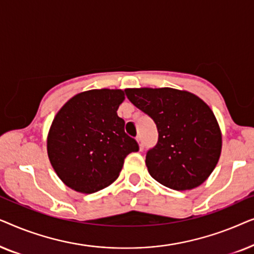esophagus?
<instances>
[{
	"label": "esophagus",
	"instance_id": "obj_1",
	"mask_svg": "<svg viewBox=\"0 0 254 254\" xmlns=\"http://www.w3.org/2000/svg\"><path fill=\"white\" fill-rule=\"evenodd\" d=\"M136 141L138 142V147H140V150H143L144 144H143V141H142L141 136H137V137H136Z\"/></svg>",
	"mask_w": 254,
	"mask_h": 254
}]
</instances>
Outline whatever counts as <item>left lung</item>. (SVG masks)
I'll return each mask as SVG.
<instances>
[{
  "label": "left lung",
  "instance_id": "obj_1",
  "mask_svg": "<svg viewBox=\"0 0 254 254\" xmlns=\"http://www.w3.org/2000/svg\"><path fill=\"white\" fill-rule=\"evenodd\" d=\"M125 92L157 127V143L145 155L152 178L176 190L201 185L216 166L222 148L220 127L209 106L193 93L171 88Z\"/></svg>",
  "mask_w": 254,
  "mask_h": 254
}]
</instances>
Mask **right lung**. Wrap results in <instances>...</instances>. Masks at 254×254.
Wrapping results in <instances>:
<instances>
[{
	"instance_id": "obj_1",
	"label": "right lung",
	"mask_w": 254,
	"mask_h": 254,
	"mask_svg": "<svg viewBox=\"0 0 254 254\" xmlns=\"http://www.w3.org/2000/svg\"><path fill=\"white\" fill-rule=\"evenodd\" d=\"M121 90H89L64 104L52 123L47 138L51 164L62 182L82 193H95L112 184L135 138L125 133L117 111Z\"/></svg>"
}]
</instances>
